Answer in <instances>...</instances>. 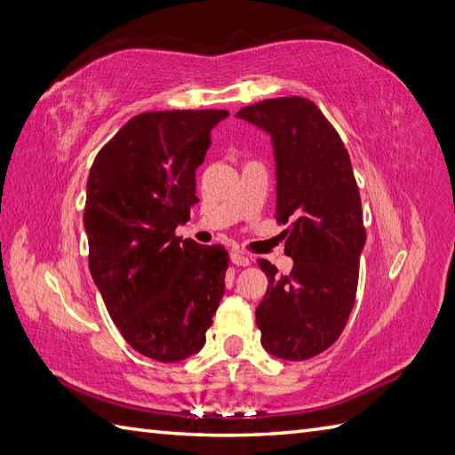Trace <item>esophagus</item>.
Instances as JSON below:
<instances>
[{
    "label": "esophagus",
    "instance_id": "esophagus-1",
    "mask_svg": "<svg viewBox=\"0 0 455 455\" xmlns=\"http://www.w3.org/2000/svg\"><path fill=\"white\" fill-rule=\"evenodd\" d=\"M230 261L235 263V266H250V258L244 256V253L238 251V250L230 251Z\"/></svg>",
    "mask_w": 455,
    "mask_h": 455
}]
</instances>
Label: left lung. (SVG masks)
<instances>
[{
    "label": "left lung",
    "instance_id": "8db88e82",
    "mask_svg": "<svg viewBox=\"0 0 455 455\" xmlns=\"http://www.w3.org/2000/svg\"><path fill=\"white\" fill-rule=\"evenodd\" d=\"M238 118L271 135L277 166V209L284 253L281 275L258 259L269 284L256 310L261 345L284 361H306L330 348L345 330L366 242L361 194L339 133L304 97L267 99Z\"/></svg>",
    "mask_w": 455,
    "mask_h": 455
}]
</instances>
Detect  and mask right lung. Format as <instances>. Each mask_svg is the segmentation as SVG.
<instances>
[{"label":"right lung","instance_id":"obj_1","mask_svg":"<svg viewBox=\"0 0 455 455\" xmlns=\"http://www.w3.org/2000/svg\"><path fill=\"white\" fill-rule=\"evenodd\" d=\"M227 110L135 116L91 166L83 223L89 269L137 353L178 363L202 351L225 292L228 251L176 236L199 199L196 168Z\"/></svg>","mask_w":455,"mask_h":455}]
</instances>
